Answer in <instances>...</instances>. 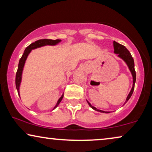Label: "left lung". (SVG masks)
Returning a JSON list of instances; mask_svg holds the SVG:
<instances>
[{
	"label": "left lung",
	"mask_w": 152,
	"mask_h": 152,
	"mask_svg": "<svg viewBox=\"0 0 152 152\" xmlns=\"http://www.w3.org/2000/svg\"><path fill=\"white\" fill-rule=\"evenodd\" d=\"M113 48H114V53H115V54H118V57L121 58V59H123L124 61L126 62V64H127V66H129V68L130 71L132 72V74L133 76V86H132V90H131V91H130L129 94L128 95L127 97H126V99L125 102V103H126V102L129 99L131 96L132 95L133 92H134V90L135 82H136V71H135V68H134V59H133L132 55H131V53H129V51L126 48V47L124 46L123 45L120 44V43H118L116 42V41H113ZM88 104L93 109L95 110V111L101 112V113H109V112L103 111H102V110H99V109H96V108L91 105V104L88 102Z\"/></svg>",
	"instance_id": "left-lung-1"
}]
</instances>
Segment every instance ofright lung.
I'll return each instance as SVG.
<instances>
[{"instance_id":"1","label":"right lung","mask_w":152,"mask_h":152,"mask_svg":"<svg viewBox=\"0 0 152 152\" xmlns=\"http://www.w3.org/2000/svg\"><path fill=\"white\" fill-rule=\"evenodd\" d=\"M60 41H61V40H59V39H56V40H52V39H39V40H38V41H36L35 42L31 43L30 45H29L26 48V50H25V51H24V53L23 54L21 58H20L19 60V63H18V70H17V72H16V74L15 83H16V89H17L18 95H19V86H20V82H21V75H22L23 68L25 62H26L27 57H28V56L29 54H30L31 50H32V49L37 48L43 46V45H56L57 43L60 42ZM63 97H64V95H62V96L59 99L57 104H56V106L54 109H55V108L57 107L58 105H59V104L61 102Z\"/></svg>"}]
</instances>
